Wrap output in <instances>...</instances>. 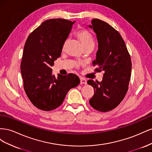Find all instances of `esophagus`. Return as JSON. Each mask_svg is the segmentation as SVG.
Returning <instances> with one entry per match:
<instances>
[{
	"label": "esophagus",
	"mask_w": 152,
	"mask_h": 152,
	"mask_svg": "<svg viewBox=\"0 0 152 152\" xmlns=\"http://www.w3.org/2000/svg\"><path fill=\"white\" fill-rule=\"evenodd\" d=\"M80 84H87V80L84 79V78H80Z\"/></svg>",
	"instance_id": "1"
}]
</instances>
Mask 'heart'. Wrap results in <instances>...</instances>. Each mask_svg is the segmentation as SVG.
<instances>
[{
  "mask_svg": "<svg viewBox=\"0 0 152 152\" xmlns=\"http://www.w3.org/2000/svg\"><path fill=\"white\" fill-rule=\"evenodd\" d=\"M77 37L79 39L83 47L85 48H93L94 45V39L93 35L87 30L82 29L78 31L76 33ZM66 43V41L64 44L63 48Z\"/></svg>",
  "mask_w": 152,
  "mask_h": 152,
  "instance_id": "1",
  "label": "heart"
}]
</instances>
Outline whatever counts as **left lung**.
Returning a JSON list of instances; mask_svg holds the SVG:
<instances>
[{"label":"left lung","instance_id":"obj_1","mask_svg":"<svg viewBox=\"0 0 152 152\" xmlns=\"http://www.w3.org/2000/svg\"><path fill=\"white\" fill-rule=\"evenodd\" d=\"M89 27L96 33L98 42L93 65L98 66L96 72H104L102 82L87 80L94 90L89 104L98 111L107 112L116 108L125 97L131 75V59L121 34L112 26L93 19Z\"/></svg>","mask_w":152,"mask_h":152}]
</instances>
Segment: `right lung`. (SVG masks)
<instances>
[{
    "mask_svg": "<svg viewBox=\"0 0 152 152\" xmlns=\"http://www.w3.org/2000/svg\"><path fill=\"white\" fill-rule=\"evenodd\" d=\"M74 23L61 18L46 20L26 39L21 62L23 87L31 103L41 110L59 107L68 91L80 83L75 74L56 77L51 68Z\"/></svg>",
    "mask_w": 152,
    "mask_h": 152,
    "instance_id": "add662e5",
    "label": "right lung"
}]
</instances>
